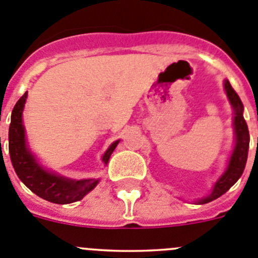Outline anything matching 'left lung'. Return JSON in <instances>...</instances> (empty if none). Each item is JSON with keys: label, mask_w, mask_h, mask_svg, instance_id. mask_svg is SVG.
Here are the masks:
<instances>
[{"label": "left lung", "mask_w": 258, "mask_h": 258, "mask_svg": "<svg viewBox=\"0 0 258 258\" xmlns=\"http://www.w3.org/2000/svg\"><path fill=\"white\" fill-rule=\"evenodd\" d=\"M225 90H226L230 103L232 104V108H234V115H235V117H234V126H235L236 134L235 149H234V152L230 157L229 166H227L225 174L218 179L217 183L214 184L211 195L207 197L206 199L199 200V204H206V203L212 202V200L217 199L226 192L232 184L240 178V175L243 174V170L245 168V163H247L248 149H249V132H248L247 122L243 117V103H241L240 98L236 94L235 90L230 85L229 80H225Z\"/></svg>", "instance_id": "1"}]
</instances>
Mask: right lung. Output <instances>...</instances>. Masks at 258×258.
<instances>
[{"label":"right lung","mask_w":258,"mask_h":258,"mask_svg":"<svg viewBox=\"0 0 258 258\" xmlns=\"http://www.w3.org/2000/svg\"><path fill=\"white\" fill-rule=\"evenodd\" d=\"M27 99V92L17 102L11 113L10 129H9V152L14 169L20 181L31 191L47 202L55 204H70L83 199L89 191L97 186L98 179L71 181L55 174L47 173L36 163L33 155L27 149L24 140V126L22 122V112ZM117 142L112 143L104 152L103 161L108 163L109 156L116 149Z\"/></svg>","instance_id":"add662e5"}]
</instances>
